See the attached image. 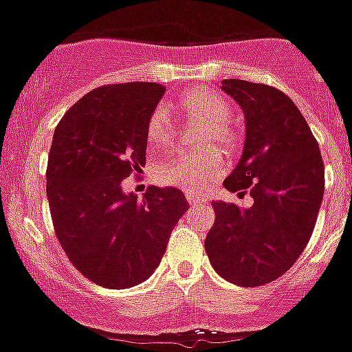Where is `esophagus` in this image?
<instances>
[{
    "label": "esophagus",
    "instance_id": "esophagus-1",
    "mask_svg": "<svg viewBox=\"0 0 352 352\" xmlns=\"http://www.w3.org/2000/svg\"><path fill=\"white\" fill-rule=\"evenodd\" d=\"M188 203L192 204V206H195V204H203V203H204V199L195 197V195H188Z\"/></svg>",
    "mask_w": 352,
    "mask_h": 352
}]
</instances>
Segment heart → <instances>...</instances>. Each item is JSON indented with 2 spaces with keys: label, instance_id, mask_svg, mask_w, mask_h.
Masks as SVG:
<instances>
[{
  "label": "heart",
  "instance_id": "b5f03b06",
  "mask_svg": "<svg viewBox=\"0 0 352 352\" xmlns=\"http://www.w3.org/2000/svg\"><path fill=\"white\" fill-rule=\"evenodd\" d=\"M179 106L186 115L206 122L201 140L214 142L232 148L235 142L234 129L226 122L230 115V104L225 96L210 89H192L179 98ZM171 135L170 115L164 107H157L148 120V140L151 146H160L168 142ZM223 173V157L212 146L190 149L173 155L157 168V177L160 182L179 186L190 193H203L208 188L212 179Z\"/></svg>",
  "mask_w": 352,
  "mask_h": 352
}]
</instances>
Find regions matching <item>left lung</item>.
<instances>
[{
    "label": "left lung",
    "instance_id": "left-lung-1",
    "mask_svg": "<svg viewBox=\"0 0 352 352\" xmlns=\"http://www.w3.org/2000/svg\"><path fill=\"white\" fill-rule=\"evenodd\" d=\"M246 118L243 157L223 186L252 206L214 201L204 248L221 278L261 287L281 278L305 250L322 206L325 170L311 127L283 91L223 80Z\"/></svg>",
    "mask_w": 352,
    "mask_h": 352
}]
</instances>
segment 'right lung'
I'll use <instances>...</instances> for the list:
<instances>
[{
  "mask_svg": "<svg viewBox=\"0 0 352 352\" xmlns=\"http://www.w3.org/2000/svg\"><path fill=\"white\" fill-rule=\"evenodd\" d=\"M162 95L153 82L102 85L54 129L45 173L54 234L73 267L106 289L146 281L190 208L179 188L148 186L142 199L122 192L146 164L148 120Z\"/></svg>",
  "mask_w": 352,
  "mask_h": 352,
  "instance_id": "right-lung-1",
  "label": "right lung"
}]
</instances>
